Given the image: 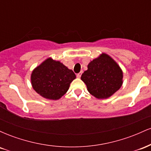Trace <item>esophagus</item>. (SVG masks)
<instances>
[{
	"label": "esophagus",
	"instance_id": "34e87169",
	"mask_svg": "<svg viewBox=\"0 0 151 151\" xmlns=\"http://www.w3.org/2000/svg\"><path fill=\"white\" fill-rule=\"evenodd\" d=\"M81 72H80V73H79V74H77V77L78 78H80L81 77Z\"/></svg>",
	"mask_w": 151,
	"mask_h": 151
}]
</instances>
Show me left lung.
<instances>
[{
	"label": "left lung",
	"instance_id": "1",
	"mask_svg": "<svg viewBox=\"0 0 151 151\" xmlns=\"http://www.w3.org/2000/svg\"><path fill=\"white\" fill-rule=\"evenodd\" d=\"M87 67L81 79L86 84L88 91L95 97L106 99L121 88L123 72L109 55L102 54Z\"/></svg>",
	"mask_w": 151,
	"mask_h": 151
}]
</instances>
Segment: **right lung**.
Returning a JSON list of instances; mask_svg holds the SVG:
<instances>
[{
	"mask_svg": "<svg viewBox=\"0 0 151 151\" xmlns=\"http://www.w3.org/2000/svg\"><path fill=\"white\" fill-rule=\"evenodd\" d=\"M75 78L73 71L49 58L35 69L31 82L36 92L43 97L56 100L68 91L70 83Z\"/></svg>",
	"mask_w": 151,
	"mask_h": 151,
	"instance_id": "right-lung-1",
	"label": "right lung"
}]
</instances>
